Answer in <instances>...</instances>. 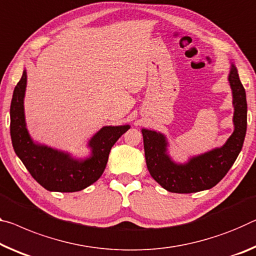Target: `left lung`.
<instances>
[{
    "label": "left lung",
    "mask_w": 256,
    "mask_h": 256,
    "mask_svg": "<svg viewBox=\"0 0 256 256\" xmlns=\"http://www.w3.org/2000/svg\"><path fill=\"white\" fill-rule=\"evenodd\" d=\"M229 83L234 96V131L221 148L192 157L186 164H176L166 152L165 136L142 128L148 171L154 180L168 192L190 194L213 188L224 178L238 157L246 134L247 102L245 88L234 64H231Z\"/></svg>",
    "instance_id": "obj_1"
}]
</instances>
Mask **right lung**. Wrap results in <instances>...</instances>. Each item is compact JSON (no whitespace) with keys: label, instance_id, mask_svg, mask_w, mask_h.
I'll return each instance as SVG.
<instances>
[{"label":"right lung","instance_id":"1","mask_svg":"<svg viewBox=\"0 0 256 256\" xmlns=\"http://www.w3.org/2000/svg\"><path fill=\"white\" fill-rule=\"evenodd\" d=\"M27 75L16 85L10 107V134L17 156L30 176L48 192H74L91 186L106 168L110 149L130 125L104 126L90 140L92 155L84 160L72 158L70 154L35 144L28 134L24 114Z\"/></svg>","mask_w":256,"mask_h":256}]
</instances>
